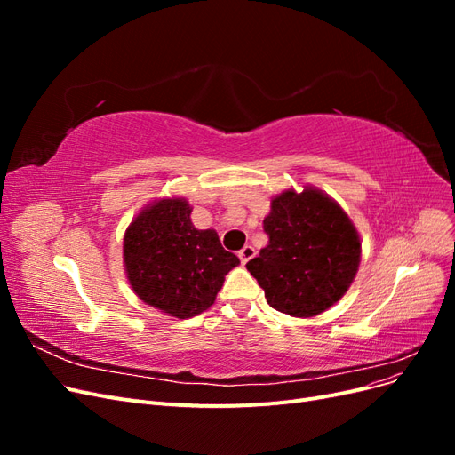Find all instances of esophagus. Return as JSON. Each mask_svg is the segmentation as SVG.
<instances>
[{
  "label": "esophagus",
  "mask_w": 455,
  "mask_h": 455,
  "mask_svg": "<svg viewBox=\"0 0 455 455\" xmlns=\"http://www.w3.org/2000/svg\"><path fill=\"white\" fill-rule=\"evenodd\" d=\"M254 254H256V251L252 249V246H251V244H246V246H244V249H241V251H239V258H241V261H243V264H246V261H249V259H252V258H254Z\"/></svg>",
  "instance_id": "obj_1"
}]
</instances>
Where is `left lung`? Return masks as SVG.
Segmentation results:
<instances>
[{
    "mask_svg": "<svg viewBox=\"0 0 455 455\" xmlns=\"http://www.w3.org/2000/svg\"><path fill=\"white\" fill-rule=\"evenodd\" d=\"M266 249L246 269L267 304L291 316L321 315L347 292L361 264V237L346 211L321 189H286L264 218Z\"/></svg>",
    "mask_w": 455,
    "mask_h": 455,
    "instance_id": "8db88e82",
    "label": "left lung"
}]
</instances>
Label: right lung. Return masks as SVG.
<instances>
[{
  "instance_id": "add662e5",
  "label": "right lung",
  "mask_w": 455,
  "mask_h": 455,
  "mask_svg": "<svg viewBox=\"0 0 455 455\" xmlns=\"http://www.w3.org/2000/svg\"><path fill=\"white\" fill-rule=\"evenodd\" d=\"M182 197L144 206L125 231L123 264L134 294L176 319L209 309L239 258L224 251L214 229L191 224Z\"/></svg>"
}]
</instances>
